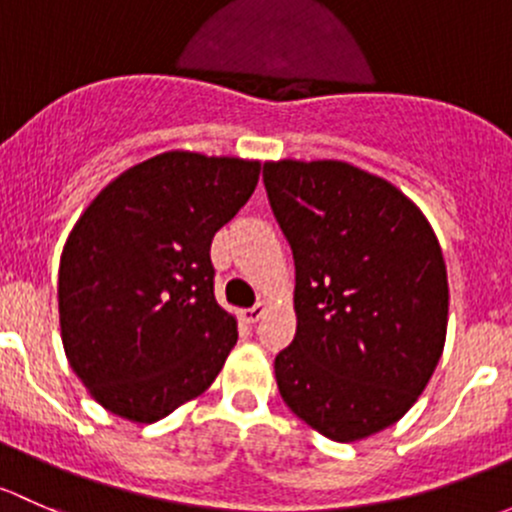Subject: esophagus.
Listing matches in <instances>:
<instances>
[{
	"label": "esophagus",
	"mask_w": 512,
	"mask_h": 512,
	"mask_svg": "<svg viewBox=\"0 0 512 512\" xmlns=\"http://www.w3.org/2000/svg\"><path fill=\"white\" fill-rule=\"evenodd\" d=\"M263 313H266V303H256L254 308L244 310V320L246 323H258L263 318Z\"/></svg>",
	"instance_id": "34e87169"
}]
</instances>
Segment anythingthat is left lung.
I'll list each match as a JSON object with an SVG mask.
<instances>
[{
	"instance_id": "1",
	"label": "left lung",
	"mask_w": 512,
	"mask_h": 512,
	"mask_svg": "<svg viewBox=\"0 0 512 512\" xmlns=\"http://www.w3.org/2000/svg\"><path fill=\"white\" fill-rule=\"evenodd\" d=\"M263 184L295 261L278 392L328 439H367L414 407L444 352L439 239L407 194L347 162H266Z\"/></svg>"
}]
</instances>
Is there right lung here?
<instances>
[{
  "label": "right lung",
  "instance_id": "right-lung-1",
  "mask_svg": "<svg viewBox=\"0 0 512 512\" xmlns=\"http://www.w3.org/2000/svg\"><path fill=\"white\" fill-rule=\"evenodd\" d=\"M261 162L170 150L105 184L59 266L68 365L103 409L152 424L207 392L239 340L214 298V234Z\"/></svg>",
  "mask_w": 512,
  "mask_h": 512
}]
</instances>
